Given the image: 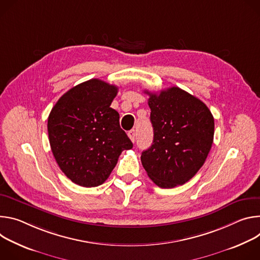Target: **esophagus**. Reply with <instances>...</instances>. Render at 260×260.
Wrapping results in <instances>:
<instances>
[{
	"label": "esophagus",
	"mask_w": 260,
	"mask_h": 260,
	"mask_svg": "<svg viewBox=\"0 0 260 260\" xmlns=\"http://www.w3.org/2000/svg\"><path fill=\"white\" fill-rule=\"evenodd\" d=\"M128 136H129V138L134 142L135 141V136H136V132H135V130H130L129 132H128Z\"/></svg>",
	"instance_id": "1"
}]
</instances>
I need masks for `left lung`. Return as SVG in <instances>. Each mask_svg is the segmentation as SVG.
Returning a JSON list of instances; mask_svg holds the SVG:
<instances>
[{"label":"left lung","instance_id":"8db88e82","mask_svg":"<svg viewBox=\"0 0 260 260\" xmlns=\"http://www.w3.org/2000/svg\"><path fill=\"white\" fill-rule=\"evenodd\" d=\"M146 93L154 139L141 154L142 166L160 188L183 185L196 175L210 153L213 114L203 101L178 86L159 94Z\"/></svg>","mask_w":260,"mask_h":260}]
</instances>
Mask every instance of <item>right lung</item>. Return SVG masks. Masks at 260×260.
<instances>
[{
    "label": "right lung",
    "instance_id": "obj_1",
    "mask_svg": "<svg viewBox=\"0 0 260 260\" xmlns=\"http://www.w3.org/2000/svg\"><path fill=\"white\" fill-rule=\"evenodd\" d=\"M118 86L93 78L66 92L52 107L47 130L61 170L82 187L102 185L124 150L133 143L110 107Z\"/></svg>",
    "mask_w": 260,
    "mask_h": 260
}]
</instances>
